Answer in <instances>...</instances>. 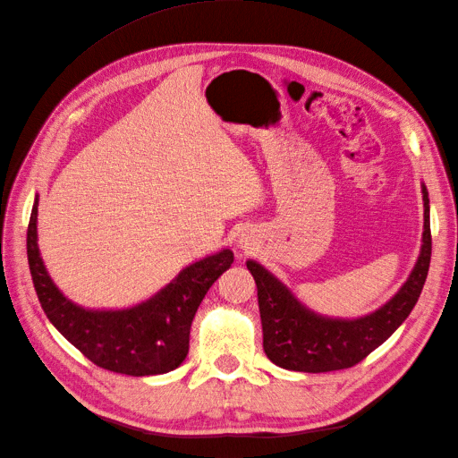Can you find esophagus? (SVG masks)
Wrapping results in <instances>:
<instances>
[{
  "instance_id": "1",
  "label": "esophagus",
  "mask_w": 458,
  "mask_h": 458,
  "mask_svg": "<svg viewBox=\"0 0 458 458\" xmlns=\"http://www.w3.org/2000/svg\"><path fill=\"white\" fill-rule=\"evenodd\" d=\"M237 246H239V248H242V250H250V248H252V242H250V239L246 237V234H242V237H239V241H237Z\"/></svg>"
}]
</instances>
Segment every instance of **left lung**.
Segmentation results:
<instances>
[{
    "mask_svg": "<svg viewBox=\"0 0 458 458\" xmlns=\"http://www.w3.org/2000/svg\"><path fill=\"white\" fill-rule=\"evenodd\" d=\"M420 187L424 202L420 254L397 293L367 315L330 317L317 313L261 263L254 259L246 261L258 286L263 352L276 367L298 372L348 369L363 361L403 325L420 298L432 256L429 199L426 185L422 183Z\"/></svg>",
    "mask_w": 458,
    "mask_h": 458,
    "instance_id": "8db88e82",
    "label": "left lung"
}]
</instances>
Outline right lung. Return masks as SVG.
<instances>
[{"label": "right lung", "mask_w": 458, "mask_h": 458, "mask_svg": "<svg viewBox=\"0 0 458 458\" xmlns=\"http://www.w3.org/2000/svg\"><path fill=\"white\" fill-rule=\"evenodd\" d=\"M38 197L30 214L26 252L38 300L51 325L97 367L150 377L177 369L189 353L191 323L210 286L233 263L224 248L183 267L157 294L122 310H89L55 284L38 246Z\"/></svg>", "instance_id": "obj_1"}]
</instances>
